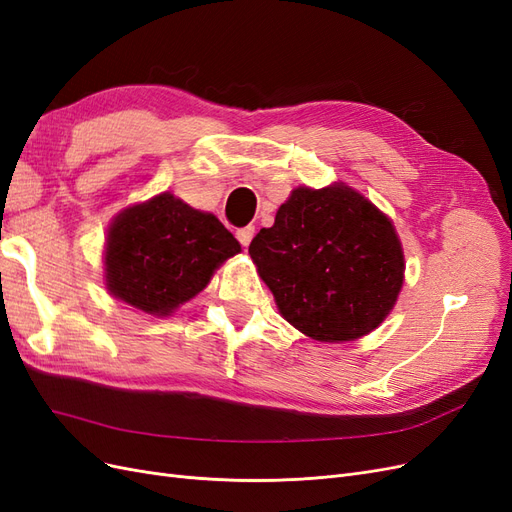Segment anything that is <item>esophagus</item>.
Wrapping results in <instances>:
<instances>
[{
  "label": "esophagus",
  "mask_w": 512,
  "mask_h": 512,
  "mask_svg": "<svg viewBox=\"0 0 512 512\" xmlns=\"http://www.w3.org/2000/svg\"><path fill=\"white\" fill-rule=\"evenodd\" d=\"M237 239L243 247L250 245V241L254 239V226H245V228H239L237 230Z\"/></svg>",
  "instance_id": "esophagus-1"
}]
</instances>
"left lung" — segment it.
<instances>
[{
  "instance_id": "left-lung-1",
  "label": "left lung",
  "mask_w": 512,
  "mask_h": 512,
  "mask_svg": "<svg viewBox=\"0 0 512 512\" xmlns=\"http://www.w3.org/2000/svg\"><path fill=\"white\" fill-rule=\"evenodd\" d=\"M250 256L280 314L318 342H352L389 316L404 284L393 222L344 183L297 188Z\"/></svg>"
}]
</instances>
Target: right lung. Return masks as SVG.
<instances>
[{"label":"right lung","instance_id":"right-lung-1","mask_svg":"<svg viewBox=\"0 0 512 512\" xmlns=\"http://www.w3.org/2000/svg\"><path fill=\"white\" fill-rule=\"evenodd\" d=\"M239 252V241L213 213L164 192L123 209L108 228L106 288L145 314L170 316Z\"/></svg>","mask_w":512,"mask_h":512}]
</instances>
